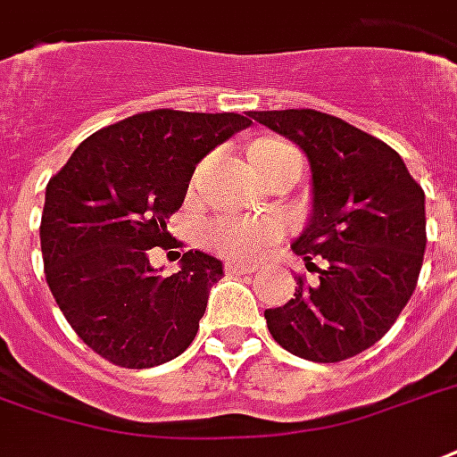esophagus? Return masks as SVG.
<instances>
[{"mask_svg": "<svg viewBox=\"0 0 457 457\" xmlns=\"http://www.w3.org/2000/svg\"><path fill=\"white\" fill-rule=\"evenodd\" d=\"M259 266L254 262H228L225 271L228 273H254Z\"/></svg>", "mask_w": 457, "mask_h": 457, "instance_id": "34e87169", "label": "esophagus"}]
</instances>
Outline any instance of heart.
Wrapping results in <instances>:
<instances>
[{"instance_id": "heart-1", "label": "heart", "mask_w": 457, "mask_h": 457, "mask_svg": "<svg viewBox=\"0 0 457 457\" xmlns=\"http://www.w3.org/2000/svg\"><path fill=\"white\" fill-rule=\"evenodd\" d=\"M290 150V145L280 143V140H262L254 145L252 157H262V154H276V152ZM280 220L271 218V215H259V218H225L212 220L211 225L205 228V242L212 246L215 252L228 256H252L263 252L266 246L271 245L273 239L278 237Z\"/></svg>"}]
</instances>
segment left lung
<instances>
[{"instance_id":"8db88e82","label":"left lung","mask_w":457,"mask_h":457,"mask_svg":"<svg viewBox=\"0 0 457 457\" xmlns=\"http://www.w3.org/2000/svg\"><path fill=\"white\" fill-rule=\"evenodd\" d=\"M256 123L305 152L312 211L293 252L305 259L295 293L266 310L280 346L314 363H337L373 346L417 288L427 249L424 191L390 145L312 108L254 111ZM312 258H324L317 270Z\"/></svg>"}]
</instances>
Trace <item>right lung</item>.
I'll return each instance as SVG.
<instances>
[{"label":"right lung","mask_w":457,"mask_h":457,"mask_svg":"<svg viewBox=\"0 0 457 457\" xmlns=\"http://www.w3.org/2000/svg\"><path fill=\"white\" fill-rule=\"evenodd\" d=\"M252 120L239 113L147 111L87 137L46 188V280L77 337L111 363L154 368L184 353L222 262L186 252L160 276L152 246L171 239L195 164Z\"/></svg>","instance_id":"add662e5"}]
</instances>
